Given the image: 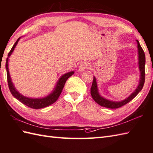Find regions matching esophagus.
<instances>
[{"label":"esophagus","instance_id":"esophagus-1","mask_svg":"<svg viewBox=\"0 0 153 153\" xmlns=\"http://www.w3.org/2000/svg\"><path fill=\"white\" fill-rule=\"evenodd\" d=\"M88 64L87 62H82L81 64L79 65V72H83L84 71L88 68Z\"/></svg>","mask_w":153,"mask_h":153}]
</instances>
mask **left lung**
<instances>
[{
  "mask_svg": "<svg viewBox=\"0 0 153 153\" xmlns=\"http://www.w3.org/2000/svg\"><path fill=\"white\" fill-rule=\"evenodd\" d=\"M137 43V52H138V64L139 69L140 71V82L137 88L135 89L132 94H131L127 98L121 100V101H113L108 99L104 98L103 97L100 95L99 92V89L97 87V79L95 76H94V80H93L92 85L91 88V95L92 98L94 99L95 101L100 105L108 108H118L123 105L129 102L132 100L135 97L139 94V92L142 89L144 82H145V56L143 48H141L140 43L137 40H136Z\"/></svg>",
  "mask_w": 153,
  "mask_h": 153,
  "instance_id": "obj_1",
  "label": "left lung"
}]
</instances>
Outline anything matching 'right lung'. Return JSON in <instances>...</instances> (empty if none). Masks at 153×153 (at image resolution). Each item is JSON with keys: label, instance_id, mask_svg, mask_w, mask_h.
Listing matches in <instances>:
<instances>
[{"label": "right lung", "instance_id": "add662e5", "mask_svg": "<svg viewBox=\"0 0 153 153\" xmlns=\"http://www.w3.org/2000/svg\"><path fill=\"white\" fill-rule=\"evenodd\" d=\"M20 39H21V37L19 38H18V39L16 41V42L15 43L13 46L12 48V49H11L10 53H8V58L6 59V72H7V79H8V84L10 91L11 92V94H12V95L15 98L17 99L18 100H19L20 102L24 104V105H27L30 108H33V109L43 108L49 106L56 101L63 90V88L64 87L66 80L68 79V78H69L71 76L73 75L74 72L71 71L63 74V75L59 78L58 81L57 82L56 85L53 91H52L50 94H48L47 96L45 97L33 99V98L27 97L21 95L20 93L17 90L16 87L14 86V85L12 81V79H11L9 69H8L9 58L11 56V54H12L15 48H16L17 44Z\"/></svg>", "mask_w": 153, "mask_h": 153}]
</instances>
